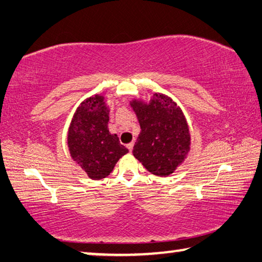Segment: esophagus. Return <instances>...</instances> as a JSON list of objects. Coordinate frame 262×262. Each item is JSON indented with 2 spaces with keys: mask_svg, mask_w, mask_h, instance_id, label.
<instances>
[{
  "mask_svg": "<svg viewBox=\"0 0 262 262\" xmlns=\"http://www.w3.org/2000/svg\"><path fill=\"white\" fill-rule=\"evenodd\" d=\"M133 147H134V142H130V143L127 144V148H128V150H129V151H132Z\"/></svg>",
  "mask_w": 262,
  "mask_h": 262,
  "instance_id": "1",
  "label": "esophagus"
}]
</instances>
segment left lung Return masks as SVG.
Listing matches in <instances>:
<instances>
[{
  "label": "left lung",
  "mask_w": 262,
  "mask_h": 262,
  "mask_svg": "<svg viewBox=\"0 0 262 262\" xmlns=\"http://www.w3.org/2000/svg\"><path fill=\"white\" fill-rule=\"evenodd\" d=\"M140 122L141 133L133 155L149 172L158 177L173 173L190 150L188 122L176 101L156 92L149 101H129Z\"/></svg>",
  "instance_id": "left-lung-1"
}]
</instances>
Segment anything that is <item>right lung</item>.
I'll return each mask as SVG.
<instances>
[{
  "label": "right lung",
  "mask_w": 262,
  "mask_h": 262,
  "mask_svg": "<svg viewBox=\"0 0 262 262\" xmlns=\"http://www.w3.org/2000/svg\"><path fill=\"white\" fill-rule=\"evenodd\" d=\"M110 108L103 95L84 99L75 111L68 128L70 157L92 180L110 176L128 149L108 130Z\"/></svg>",
  "instance_id": "add662e5"
}]
</instances>
